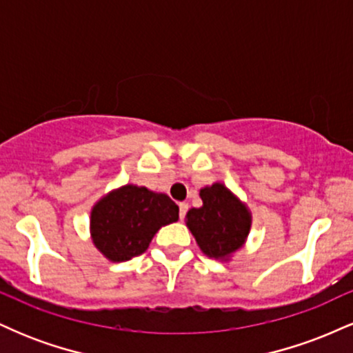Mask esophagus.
Returning a JSON list of instances; mask_svg holds the SVG:
<instances>
[{
  "label": "esophagus",
  "instance_id": "1",
  "mask_svg": "<svg viewBox=\"0 0 353 353\" xmlns=\"http://www.w3.org/2000/svg\"><path fill=\"white\" fill-rule=\"evenodd\" d=\"M188 209H189V205L185 204V202H181V204H179V217L181 219L185 217V214H188Z\"/></svg>",
  "mask_w": 353,
  "mask_h": 353
}]
</instances>
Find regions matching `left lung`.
<instances>
[{
	"label": "left lung",
	"mask_w": 353,
	"mask_h": 353,
	"mask_svg": "<svg viewBox=\"0 0 353 353\" xmlns=\"http://www.w3.org/2000/svg\"><path fill=\"white\" fill-rule=\"evenodd\" d=\"M201 199L202 208L190 209L185 224L208 257L228 261L244 245L252 216L221 182L201 189Z\"/></svg>",
	"instance_id": "8db88e82"
}]
</instances>
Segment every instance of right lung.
<instances>
[{
	"label": "right lung",
	"mask_w": 353,
	"mask_h": 353,
	"mask_svg": "<svg viewBox=\"0 0 353 353\" xmlns=\"http://www.w3.org/2000/svg\"><path fill=\"white\" fill-rule=\"evenodd\" d=\"M177 219L179 208L169 196L128 184L96 202L91 237L104 257L124 262L145 252L154 234Z\"/></svg>",
	"instance_id": "add662e5"
}]
</instances>
